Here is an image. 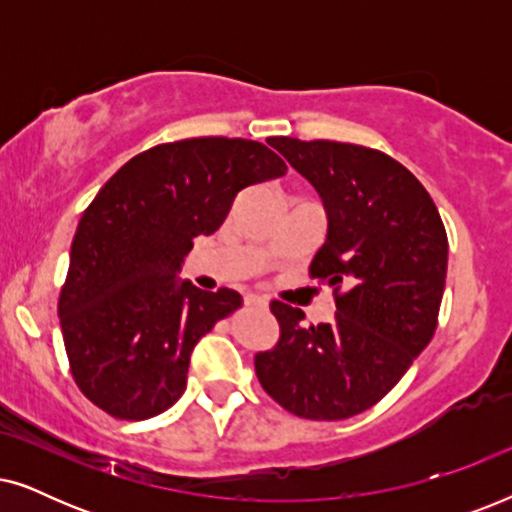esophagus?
Masks as SVG:
<instances>
[{"instance_id": "34e87169", "label": "esophagus", "mask_w": 512, "mask_h": 512, "mask_svg": "<svg viewBox=\"0 0 512 512\" xmlns=\"http://www.w3.org/2000/svg\"><path fill=\"white\" fill-rule=\"evenodd\" d=\"M247 305L263 307V310H268V298H263V296H256V293H249V296H247Z\"/></svg>"}]
</instances>
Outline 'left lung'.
<instances>
[{"label": "left lung", "mask_w": 512, "mask_h": 512, "mask_svg": "<svg viewBox=\"0 0 512 512\" xmlns=\"http://www.w3.org/2000/svg\"><path fill=\"white\" fill-rule=\"evenodd\" d=\"M326 209V242L310 275L335 289L331 324L303 326L298 307L272 300L279 342L256 354L261 387L284 410L333 422L396 387L438 326L447 235L415 174L366 146L272 139Z\"/></svg>", "instance_id": "8db88e82"}]
</instances>
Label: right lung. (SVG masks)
<instances>
[{
  "label": "right lung",
  "mask_w": 512,
  "mask_h": 512,
  "mask_svg": "<svg viewBox=\"0 0 512 512\" xmlns=\"http://www.w3.org/2000/svg\"><path fill=\"white\" fill-rule=\"evenodd\" d=\"M286 174L261 142L193 137L128 160L83 212L60 291L79 389L116 419H149L186 389L191 352L237 307L233 289L179 279L198 235L226 221L242 188Z\"/></svg>",
  "instance_id": "1"
}]
</instances>
